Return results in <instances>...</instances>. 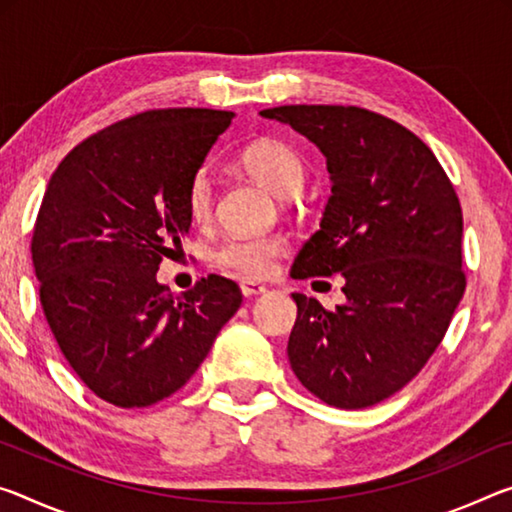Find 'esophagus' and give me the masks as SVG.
I'll return each instance as SVG.
<instances>
[{"label": "esophagus", "instance_id": "esophagus-1", "mask_svg": "<svg viewBox=\"0 0 512 512\" xmlns=\"http://www.w3.org/2000/svg\"><path fill=\"white\" fill-rule=\"evenodd\" d=\"M266 291H269V287L259 285V282H250V280H243V282H241V294L246 296V298H250V296H262V294H266Z\"/></svg>", "mask_w": 512, "mask_h": 512}]
</instances>
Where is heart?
<instances>
[{
  "label": "heart",
  "instance_id": "obj_1",
  "mask_svg": "<svg viewBox=\"0 0 512 512\" xmlns=\"http://www.w3.org/2000/svg\"><path fill=\"white\" fill-rule=\"evenodd\" d=\"M241 166L250 177L262 182L278 198H291L303 189L305 166L298 154L285 143L259 141L243 152ZM186 205L193 221H205L214 205V182L207 170H198L189 184ZM285 246L278 237H246L232 234L214 248V262L225 271L243 278H264L273 271L275 257Z\"/></svg>",
  "mask_w": 512,
  "mask_h": 512
}]
</instances>
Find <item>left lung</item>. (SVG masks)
Listing matches in <instances>:
<instances>
[{
	"label": "left lung",
	"instance_id": "left-lung-1",
	"mask_svg": "<svg viewBox=\"0 0 512 512\" xmlns=\"http://www.w3.org/2000/svg\"><path fill=\"white\" fill-rule=\"evenodd\" d=\"M326 157L332 193L291 278H344L346 303L298 307L289 364L314 396L360 410L417 376L465 294L462 212L428 145L380 113L332 104L259 111Z\"/></svg>",
	"mask_w": 512,
	"mask_h": 512
}]
</instances>
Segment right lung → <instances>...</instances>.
Instances as JSON below:
<instances>
[{
	"label": "right lung",
	"instance_id": "obj_1",
	"mask_svg": "<svg viewBox=\"0 0 512 512\" xmlns=\"http://www.w3.org/2000/svg\"><path fill=\"white\" fill-rule=\"evenodd\" d=\"M232 118L139 113L77 145L47 184L31 241L45 319L77 376L118 408L175 394L241 305L221 275L184 296L157 280L189 237L193 175Z\"/></svg>",
	"mask_w": 512,
	"mask_h": 512
}]
</instances>
